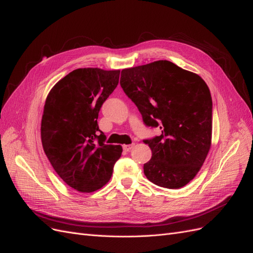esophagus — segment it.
I'll list each match as a JSON object with an SVG mask.
<instances>
[{"mask_svg": "<svg viewBox=\"0 0 253 253\" xmlns=\"http://www.w3.org/2000/svg\"><path fill=\"white\" fill-rule=\"evenodd\" d=\"M133 147H134V143H132V144H124V147H122V148H124V151L128 152Z\"/></svg>", "mask_w": 253, "mask_h": 253, "instance_id": "34e87169", "label": "esophagus"}]
</instances>
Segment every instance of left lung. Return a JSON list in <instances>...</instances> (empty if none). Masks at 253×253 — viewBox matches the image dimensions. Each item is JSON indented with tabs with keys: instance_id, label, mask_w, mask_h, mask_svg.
<instances>
[{
	"instance_id": "left-lung-1",
	"label": "left lung",
	"mask_w": 253,
	"mask_h": 253,
	"mask_svg": "<svg viewBox=\"0 0 253 253\" xmlns=\"http://www.w3.org/2000/svg\"><path fill=\"white\" fill-rule=\"evenodd\" d=\"M120 85L148 126L162 135L144 140L152 158L147 178L159 187L179 189L192 180L211 148L212 98L206 82L167 60L125 68Z\"/></svg>"
}]
</instances>
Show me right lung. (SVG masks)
<instances>
[{"label": "right lung", "mask_w": 253, "mask_h": 253, "mask_svg": "<svg viewBox=\"0 0 253 253\" xmlns=\"http://www.w3.org/2000/svg\"><path fill=\"white\" fill-rule=\"evenodd\" d=\"M119 75V70L78 68L58 81L45 101L43 150L60 178L79 192L101 189L121 156V145L105 144L97 122L103 102L118 85Z\"/></svg>", "instance_id": "obj_1"}]
</instances>
